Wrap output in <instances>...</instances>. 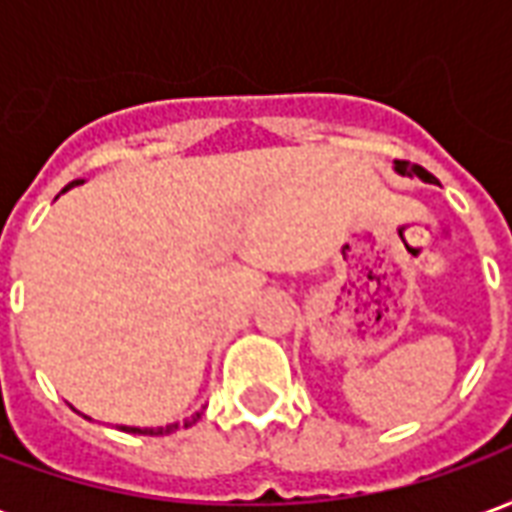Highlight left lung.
Masks as SVG:
<instances>
[{
    "mask_svg": "<svg viewBox=\"0 0 512 512\" xmlns=\"http://www.w3.org/2000/svg\"><path fill=\"white\" fill-rule=\"evenodd\" d=\"M395 172H400V175H408V178L425 180V183H436V178L430 175L428 169L419 167V164H408V161H395Z\"/></svg>",
    "mask_w": 512,
    "mask_h": 512,
    "instance_id": "left-lung-1",
    "label": "left lung"
}]
</instances>
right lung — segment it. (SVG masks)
Instances as JSON below:
<instances>
[{"label":"right lung","mask_w":512,"mask_h":512,"mask_svg":"<svg viewBox=\"0 0 512 512\" xmlns=\"http://www.w3.org/2000/svg\"><path fill=\"white\" fill-rule=\"evenodd\" d=\"M82 180H73V183H68L62 191L73 189V186H79ZM200 419V411L197 414H191L189 419H183V428H191L194 422ZM180 428V422H172V425H164V428H128V425H120V430H126V433H139V436H167V433H175V430Z\"/></svg>","instance_id":"obj_1"}]
</instances>
